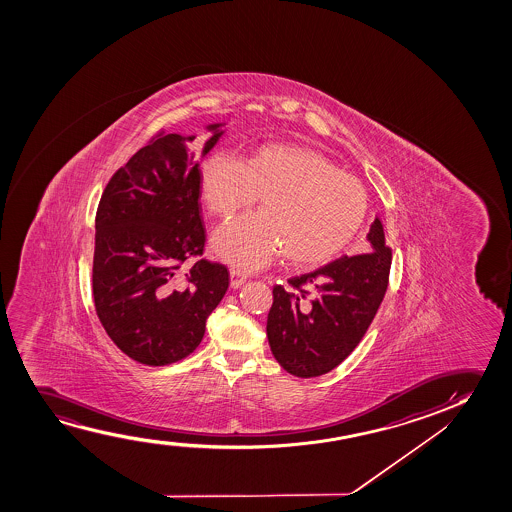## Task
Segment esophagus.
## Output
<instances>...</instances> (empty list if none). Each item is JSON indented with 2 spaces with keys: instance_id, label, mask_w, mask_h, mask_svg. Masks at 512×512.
Listing matches in <instances>:
<instances>
[{
  "instance_id": "1",
  "label": "esophagus",
  "mask_w": 512,
  "mask_h": 512,
  "mask_svg": "<svg viewBox=\"0 0 512 512\" xmlns=\"http://www.w3.org/2000/svg\"><path fill=\"white\" fill-rule=\"evenodd\" d=\"M231 288H239L246 281L245 273H241L238 269H231Z\"/></svg>"
}]
</instances>
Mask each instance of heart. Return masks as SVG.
I'll list each match as a JSON object with an SVG mask.
<instances>
[{"mask_svg": "<svg viewBox=\"0 0 512 512\" xmlns=\"http://www.w3.org/2000/svg\"><path fill=\"white\" fill-rule=\"evenodd\" d=\"M206 208L220 218L252 206L259 213L234 218L211 239L218 259L259 269L280 253L294 266H318L350 245L367 213V192L357 178L311 148L266 143L245 159L213 152L199 169Z\"/></svg>", "mask_w": 512, "mask_h": 512, "instance_id": "obj_1", "label": "heart"}]
</instances>
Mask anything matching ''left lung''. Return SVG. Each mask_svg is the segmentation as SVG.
<instances>
[{
    "instance_id": "8db88e82",
    "label": "left lung",
    "mask_w": 512,
    "mask_h": 512,
    "mask_svg": "<svg viewBox=\"0 0 512 512\" xmlns=\"http://www.w3.org/2000/svg\"><path fill=\"white\" fill-rule=\"evenodd\" d=\"M365 239L367 253L295 276L290 290L273 288L267 339L278 364L297 378L322 376L341 364L378 313L392 266L381 218Z\"/></svg>"
}]
</instances>
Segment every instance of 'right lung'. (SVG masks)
<instances>
[{
  "instance_id": "right-lung-1",
  "label": "right lung",
  "mask_w": 512,
  "mask_h": 512,
  "mask_svg": "<svg viewBox=\"0 0 512 512\" xmlns=\"http://www.w3.org/2000/svg\"><path fill=\"white\" fill-rule=\"evenodd\" d=\"M211 136L203 155L225 133ZM194 134H161L140 148L106 185L96 215L92 294L99 322L127 357L168 365L196 350L206 320L229 288L222 264L197 260L204 248Z\"/></svg>"
}]
</instances>
